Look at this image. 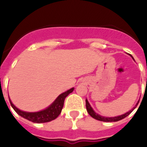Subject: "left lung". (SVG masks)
Returning a JSON list of instances; mask_svg holds the SVG:
<instances>
[{"label":"left lung","instance_id":"8db88e82","mask_svg":"<svg viewBox=\"0 0 147 147\" xmlns=\"http://www.w3.org/2000/svg\"><path fill=\"white\" fill-rule=\"evenodd\" d=\"M85 103H86V109H87L88 113L90 116H92L93 118L96 119V120H98V121H104V122H116V121H121V120H122V119L125 118L126 117H127L128 115H129V114H130V113H131V112H132L135 108H136V107H137V105H138V103H139V100H138V102L136 104V105H135L134 107H133L132 109L130 110V111H129L128 112H127V113H125V114H121V115H119V116L111 117L101 116V115H100V114H97L96 112L94 111V110H93L92 106L90 105L89 102H88V100L87 99L85 100Z\"/></svg>","mask_w":147,"mask_h":147}]
</instances>
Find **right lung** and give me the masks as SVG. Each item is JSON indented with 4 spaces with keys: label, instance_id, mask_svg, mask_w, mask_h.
<instances>
[{
    "label": "right lung",
    "instance_id": "1",
    "mask_svg": "<svg viewBox=\"0 0 147 147\" xmlns=\"http://www.w3.org/2000/svg\"><path fill=\"white\" fill-rule=\"evenodd\" d=\"M73 91L74 88H71L66 92H63L56 98V99L49 105V107L37 112H26L21 111V110L18 109L13 104L10 98H9V100H10L11 107L20 116H21L22 117H24L28 121H32L33 123H46V122H49V121L55 120L59 115L62 111L63 105H64L65 99Z\"/></svg>",
    "mask_w": 147,
    "mask_h": 147
}]
</instances>
